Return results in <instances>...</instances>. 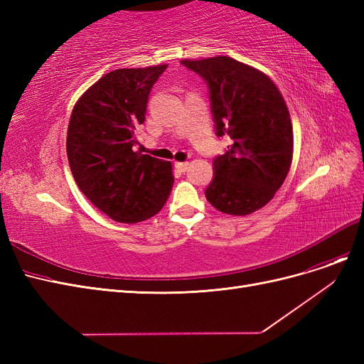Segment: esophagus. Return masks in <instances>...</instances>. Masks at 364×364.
Returning a JSON list of instances; mask_svg holds the SVG:
<instances>
[{
    "mask_svg": "<svg viewBox=\"0 0 364 364\" xmlns=\"http://www.w3.org/2000/svg\"><path fill=\"white\" fill-rule=\"evenodd\" d=\"M188 165H190V162H176V168H178L179 171H186L188 170Z\"/></svg>",
    "mask_w": 364,
    "mask_h": 364,
    "instance_id": "1",
    "label": "esophagus"
}]
</instances>
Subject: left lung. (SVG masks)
Wrapping results in <instances>:
<instances>
[{"label":"left lung","mask_w":364,"mask_h":364,"mask_svg":"<svg viewBox=\"0 0 364 364\" xmlns=\"http://www.w3.org/2000/svg\"><path fill=\"white\" fill-rule=\"evenodd\" d=\"M209 86L217 135L232 144L214 159L206 200L220 213L249 215L281 188L293 159L289 107L267 74L228 56L183 59Z\"/></svg>","instance_id":"left-lung-1"}]
</instances>
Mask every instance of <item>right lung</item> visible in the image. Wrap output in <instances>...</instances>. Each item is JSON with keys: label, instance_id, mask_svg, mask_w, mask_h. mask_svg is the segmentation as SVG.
I'll list each match as a JSON object with an SVG mask.
<instances>
[{"label": "right lung", "instance_id": "right-lung-1", "mask_svg": "<svg viewBox=\"0 0 364 364\" xmlns=\"http://www.w3.org/2000/svg\"><path fill=\"white\" fill-rule=\"evenodd\" d=\"M167 63L105 74L75 102L67 134L74 181L90 202L119 223L158 214L173 188L171 162L132 147L151 86Z\"/></svg>", "mask_w": 364, "mask_h": 364}]
</instances>
